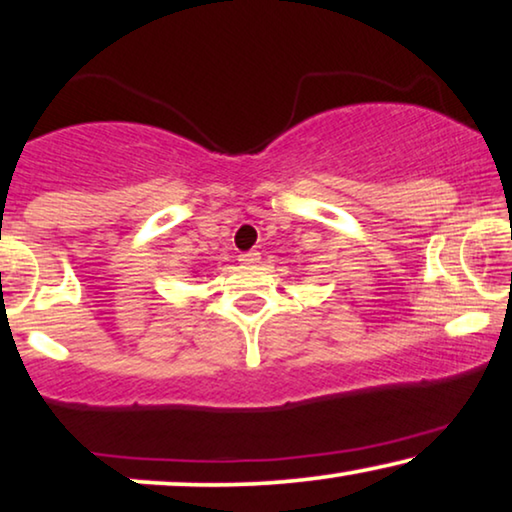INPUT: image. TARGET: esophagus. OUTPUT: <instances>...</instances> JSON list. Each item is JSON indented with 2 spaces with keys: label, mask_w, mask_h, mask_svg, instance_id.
I'll return each instance as SVG.
<instances>
[{
  "label": "esophagus",
  "mask_w": 512,
  "mask_h": 512,
  "mask_svg": "<svg viewBox=\"0 0 512 512\" xmlns=\"http://www.w3.org/2000/svg\"><path fill=\"white\" fill-rule=\"evenodd\" d=\"M240 261L247 265H256L258 261H261V254H258V251H247V254L240 256Z\"/></svg>",
  "instance_id": "1"
}]
</instances>
